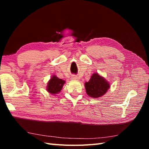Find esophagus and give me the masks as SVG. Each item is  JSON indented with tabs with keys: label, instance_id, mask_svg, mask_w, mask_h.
I'll use <instances>...</instances> for the list:
<instances>
[{
	"label": "esophagus",
	"instance_id": "1",
	"mask_svg": "<svg viewBox=\"0 0 149 149\" xmlns=\"http://www.w3.org/2000/svg\"><path fill=\"white\" fill-rule=\"evenodd\" d=\"M71 79H73V80H78L79 78H78V76H75V75H73V76H72Z\"/></svg>",
	"mask_w": 149,
	"mask_h": 149
}]
</instances>
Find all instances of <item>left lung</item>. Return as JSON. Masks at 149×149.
Listing matches in <instances>:
<instances>
[{"label": "left lung", "mask_w": 149, "mask_h": 149, "mask_svg": "<svg viewBox=\"0 0 149 149\" xmlns=\"http://www.w3.org/2000/svg\"><path fill=\"white\" fill-rule=\"evenodd\" d=\"M109 84L97 73H94L89 80L85 83V89L88 95L93 98H97L104 94L109 88Z\"/></svg>", "instance_id": "8db88e82"}]
</instances>
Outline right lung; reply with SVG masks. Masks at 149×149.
<instances>
[{
    "label": "right lung",
    "mask_w": 149,
    "mask_h": 149,
    "mask_svg": "<svg viewBox=\"0 0 149 149\" xmlns=\"http://www.w3.org/2000/svg\"><path fill=\"white\" fill-rule=\"evenodd\" d=\"M65 83V81L58 78L55 76H53L48 83L47 91L53 94L59 93L61 90Z\"/></svg>",
    "instance_id": "right-lung-1"
}]
</instances>
